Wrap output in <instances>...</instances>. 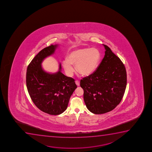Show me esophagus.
<instances>
[{
    "instance_id": "1",
    "label": "esophagus",
    "mask_w": 152,
    "mask_h": 152,
    "mask_svg": "<svg viewBox=\"0 0 152 152\" xmlns=\"http://www.w3.org/2000/svg\"><path fill=\"white\" fill-rule=\"evenodd\" d=\"M75 83H76V85H77V86H80V82H79V81H75Z\"/></svg>"
}]
</instances>
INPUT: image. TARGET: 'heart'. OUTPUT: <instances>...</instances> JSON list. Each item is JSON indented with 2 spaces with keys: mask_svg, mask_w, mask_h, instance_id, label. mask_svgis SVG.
<instances>
[{
  "mask_svg": "<svg viewBox=\"0 0 152 152\" xmlns=\"http://www.w3.org/2000/svg\"><path fill=\"white\" fill-rule=\"evenodd\" d=\"M100 51L96 48H81L70 52L68 59L63 61V68L66 75L72 76L75 69L83 76H88L95 72L101 59Z\"/></svg>",
  "mask_w": 152,
  "mask_h": 152,
  "instance_id": "b5f03b06",
  "label": "heart"
}]
</instances>
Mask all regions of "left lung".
<instances>
[{"mask_svg": "<svg viewBox=\"0 0 152 152\" xmlns=\"http://www.w3.org/2000/svg\"><path fill=\"white\" fill-rule=\"evenodd\" d=\"M105 56L95 72L80 81L86 106L94 114L113 110L120 104L127 85L125 66L105 45Z\"/></svg>", "mask_w": 152, "mask_h": 152, "instance_id": "left-lung-1", "label": "left lung"}]
</instances>
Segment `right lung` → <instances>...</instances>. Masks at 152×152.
Returning <instances> with one entry per match:
<instances>
[{
  "label": "right lung",
  "mask_w": 152,
  "mask_h": 152,
  "mask_svg": "<svg viewBox=\"0 0 152 152\" xmlns=\"http://www.w3.org/2000/svg\"><path fill=\"white\" fill-rule=\"evenodd\" d=\"M58 46L51 45L43 49L27 67L26 86L35 105L44 113L58 115L68 107L70 97L77 88L75 80L62 73L61 63L54 73L45 71L42 66L44 60L53 55Z\"/></svg>",
  "instance_id": "right-lung-1"
}]
</instances>
